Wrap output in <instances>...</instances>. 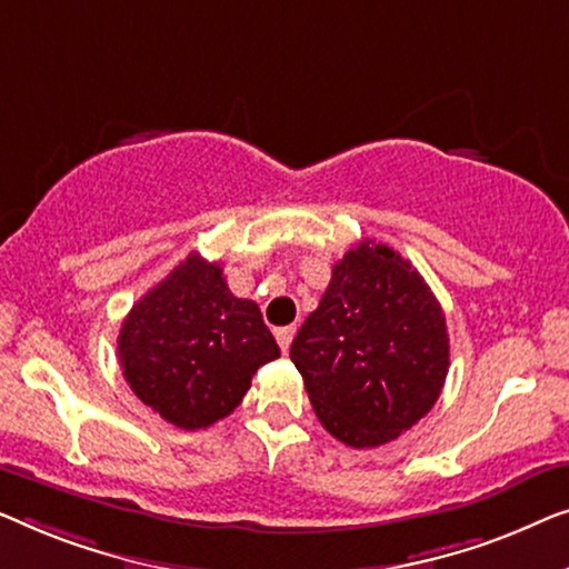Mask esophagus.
Masks as SVG:
<instances>
[{"label": "esophagus", "instance_id": "34e87169", "mask_svg": "<svg viewBox=\"0 0 569 569\" xmlns=\"http://www.w3.org/2000/svg\"><path fill=\"white\" fill-rule=\"evenodd\" d=\"M293 335H296V327H293V325H288V327H276V340H278V346H281L283 353H288V348H291Z\"/></svg>", "mask_w": 569, "mask_h": 569}]
</instances>
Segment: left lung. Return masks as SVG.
I'll list each match as a JSON object with an SVG mask.
<instances>
[{
    "label": "left lung",
    "mask_w": 569,
    "mask_h": 569,
    "mask_svg": "<svg viewBox=\"0 0 569 569\" xmlns=\"http://www.w3.org/2000/svg\"><path fill=\"white\" fill-rule=\"evenodd\" d=\"M291 361L327 433L353 448L383 446L441 397L443 309L412 262L363 239L335 262L322 301L293 338Z\"/></svg>",
    "instance_id": "left-lung-1"
}]
</instances>
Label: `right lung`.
<instances>
[{
    "label": "right lung",
    "instance_id": "add662e5",
    "mask_svg": "<svg viewBox=\"0 0 569 569\" xmlns=\"http://www.w3.org/2000/svg\"><path fill=\"white\" fill-rule=\"evenodd\" d=\"M278 356L258 303L237 299L219 262L196 252L133 303L118 335L128 387L182 430L234 412L252 373Z\"/></svg>",
    "mask_w": 569,
    "mask_h": 569
}]
</instances>
